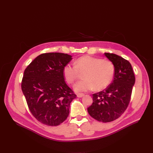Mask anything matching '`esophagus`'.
<instances>
[{
	"label": "esophagus",
	"mask_w": 153,
	"mask_h": 153,
	"mask_svg": "<svg viewBox=\"0 0 153 153\" xmlns=\"http://www.w3.org/2000/svg\"><path fill=\"white\" fill-rule=\"evenodd\" d=\"M85 94L84 93H78L77 94V97H78V98H82V97L84 96Z\"/></svg>",
	"instance_id": "1"
}]
</instances>
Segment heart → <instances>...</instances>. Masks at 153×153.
I'll return each mask as SVG.
<instances>
[{"mask_svg":"<svg viewBox=\"0 0 153 153\" xmlns=\"http://www.w3.org/2000/svg\"><path fill=\"white\" fill-rule=\"evenodd\" d=\"M115 68L108 59L85 55L77 59L74 65L67 64L63 68V75L69 84H73L83 74L84 79L76 82L73 88L77 92L97 91L105 89L112 82Z\"/></svg>","mask_w":153,"mask_h":153,"instance_id":"obj_1","label":"heart"}]
</instances>
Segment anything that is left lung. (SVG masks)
<instances>
[{"instance_id": "8db88e82", "label": "left lung", "mask_w": 153, "mask_h": 153, "mask_svg": "<svg viewBox=\"0 0 153 153\" xmlns=\"http://www.w3.org/2000/svg\"><path fill=\"white\" fill-rule=\"evenodd\" d=\"M105 55L114 65V80L106 89L92 94L93 102L87 111L97 121L108 123L118 119L126 110L135 77L127 60L114 53H105Z\"/></svg>"}]
</instances>
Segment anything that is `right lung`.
Segmentation results:
<instances>
[{"mask_svg": "<svg viewBox=\"0 0 153 153\" xmlns=\"http://www.w3.org/2000/svg\"><path fill=\"white\" fill-rule=\"evenodd\" d=\"M71 57L62 53H42L24 71L21 87L27 105L33 116L45 125L55 126L65 121L76 97L62 73Z\"/></svg>", "mask_w": 153, "mask_h": 153, "instance_id": "1", "label": "right lung"}]
</instances>
